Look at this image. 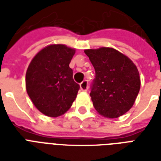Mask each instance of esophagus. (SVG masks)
<instances>
[{
  "instance_id": "1",
  "label": "esophagus",
  "mask_w": 161,
  "mask_h": 161,
  "mask_svg": "<svg viewBox=\"0 0 161 161\" xmlns=\"http://www.w3.org/2000/svg\"><path fill=\"white\" fill-rule=\"evenodd\" d=\"M89 84H88V81L87 80H84L82 83L80 84V89L81 91H86L88 90V88H89V86H88Z\"/></svg>"
}]
</instances>
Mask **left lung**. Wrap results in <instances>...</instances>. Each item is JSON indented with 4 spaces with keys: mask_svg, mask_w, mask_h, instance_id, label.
Segmentation results:
<instances>
[{
    "mask_svg": "<svg viewBox=\"0 0 161 161\" xmlns=\"http://www.w3.org/2000/svg\"><path fill=\"white\" fill-rule=\"evenodd\" d=\"M94 67L90 96L96 110L107 118H117L135 103L141 79L135 64L118 51L102 47L84 51Z\"/></svg>",
    "mask_w": 161,
    "mask_h": 161,
    "instance_id": "obj_1",
    "label": "left lung"
}]
</instances>
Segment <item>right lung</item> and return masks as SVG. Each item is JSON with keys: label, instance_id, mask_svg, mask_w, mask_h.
Instances as JSON below:
<instances>
[{"label": "right lung", "instance_id": "obj_1", "mask_svg": "<svg viewBox=\"0 0 161 161\" xmlns=\"http://www.w3.org/2000/svg\"><path fill=\"white\" fill-rule=\"evenodd\" d=\"M75 50L51 45L36 54L26 74V88L33 103L44 115L57 117L70 108L79 84L69 64Z\"/></svg>", "mask_w": 161, "mask_h": 161}]
</instances>
